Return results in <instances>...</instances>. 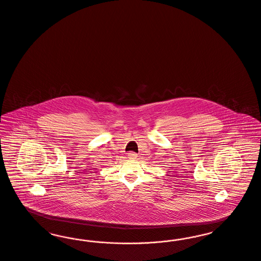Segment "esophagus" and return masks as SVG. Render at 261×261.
Listing matches in <instances>:
<instances>
[{"label": "esophagus", "instance_id": "1", "mask_svg": "<svg viewBox=\"0 0 261 261\" xmlns=\"http://www.w3.org/2000/svg\"><path fill=\"white\" fill-rule=\"evenodd\" d=\"M127 156H128V158H130V159H135V158H137V153H135V152H128V153H127Z\"/></svg>", "mask_w": 261, "mask_h": 261}]
</instances>
